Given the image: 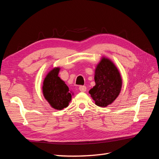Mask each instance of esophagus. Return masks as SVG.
Wrapping results in <instances>:
<instances>
[{"label":"esophagus","instance_id":"obj_1","mask_svg":"<svg viewBox=\"0 0 159 159\" xmlns=\"http://www.w3.org/2000/svg\"><path fill=\"white\" fill-rule=\"evenodd\" d=\"M79 89L80 91H81V92H85L86 89H87V88H86L84 85H81L79 87Z\"/></svg>","mask_w":159,"mask_h":159}]
</instances>
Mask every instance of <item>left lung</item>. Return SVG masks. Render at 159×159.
Listing matches in <instances>:
<instances>
[{
  "label": "left lung",
  "instance_id": "1",
  "mask_svg": "<svg viewBox=\"0 0 159 159\" xmlns=\"http://www.w3.org/2000/svg\"><path fill=\"white\" fill-rule=\"evenodd\" d=\"M95 85L89 93L95 105L105 107L118 97L122 87L119 71L111 60L103 57L95 70Z\"/></svg>",
  "mask_w": 159,
  "mask_h": 159
}]
</instances>
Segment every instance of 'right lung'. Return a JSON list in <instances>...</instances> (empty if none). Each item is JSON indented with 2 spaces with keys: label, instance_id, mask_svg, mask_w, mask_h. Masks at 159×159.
<instances>
[{
  "label": "right lung",
  "instance_id": "right-lung-1",
  "mask_svg": "<svg viewBox=\"0 0 159 159\" xmlns=\"http://www.w3.org/2000/svg\"><path fill=\"white\" fill-rule=\"evenodd\" d=\"M60 68L50 71L44 78L42 92L50 106L57 110H61L68 106L71 94L67 85L58 76Z\"/></svg>",
  "mask_w": 159,
  "mask_h": 159
}]
</instances>
